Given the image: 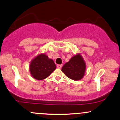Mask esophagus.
<instances>
[{
  "label": "esophagus",
  "instance_id": "34e87169",
  "mask_svg": "<svg viewBox=\"0 0 120 120\" xmlns=\"http://www.w3.org/2000/svg\"><path fill=\"white\" fill-rule=\"evenodd\" d=\"M62 67H63V65H57V68H59V69H61L62 68Z\"/></svg>",
  "mask_w": 120,
  "mask_h": 120
}]
</instances>
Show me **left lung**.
<instances>
[{
    "label": "left lung",
    "instance_id": "1",
    "mask_svg": "<svg viewBox=\"0 0 120 120\" xmlns=\"http://www.w3.org/2000/svg\"><path fill=\"white\" fill-rule=\"evenodd\" d=\"M86 69V65L79 54L74 56L68 63H65L61 71L70 79L80 80L83 78Z\"/></svg>",
    "mask_w": 120,
    "mask_h": 120
}]
</instances>
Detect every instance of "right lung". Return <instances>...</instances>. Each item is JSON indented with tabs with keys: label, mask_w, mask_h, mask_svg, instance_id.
Listing matches in <instances>:
<instances>
[{
	"label": "right lung",
	"mask_w": 120,
	"mask_h": 120,
	"mask_svg": "<svg viewBox=\"0 0 120 120\" xmlns=\"http://www.w3.org/2000/svg\"><path fill=\"white\" fill-rule=\"evenodd\" d=\"M56 65L52 59L45 54H40L30 63V71L33 77L42 80L49 76L56 69Z\"/></svg>",
	"instance_id": "add662e5"
}]
</instances>
